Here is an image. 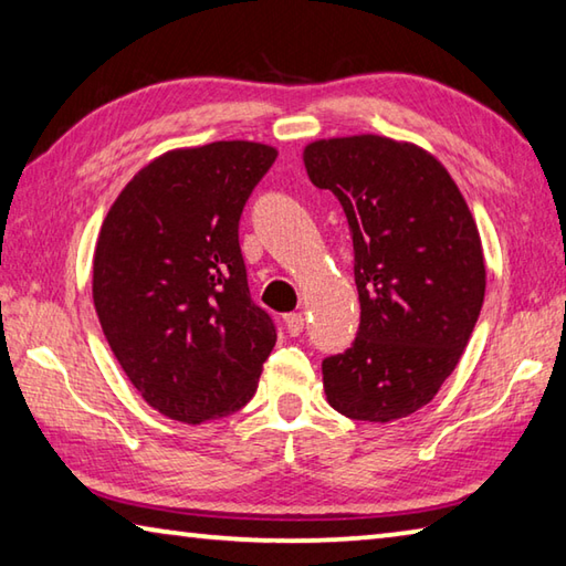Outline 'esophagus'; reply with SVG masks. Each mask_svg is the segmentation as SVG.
Masks as SVG:
<instances>
[{
    "label": "esophagus",
    "mask_w": 566,
    "mask_h": 566,
    "mask_svg": "<svg viewBox=\"0 0 566 566\" xmlns=\"http://www.w3.org/2000/svg\"><path fill=\"white\" fill-rule=\"evenodd\" d=\"M284 326L290 336H300L304 332V314L302 312H292V314H284Z\"/></svg>",
    "instance_id": "obj_1"
}]
</instances>
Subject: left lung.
I'll return each instance as SVG.
<instances>
[{
    "label": "left lung",
    "mask_w": 566,
    "mask_h": 566,
    "mask_svg": "<svg viewBox=\"0 0 566 566\" xmlns=\"http://www.w3.org/2000/svg\"><path fill=\"white\" fill-rule=\"evenodd\" d=\"M304 166L346 212L361 302L352 348L322 361L328 406L368 423L406 418L436 398L480 316L475 220L448 170L413 143L314 140Z\"/></svg>",
    "instance_id": "obj_1"
}]
</instances>
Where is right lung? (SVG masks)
Segmentation results:
<instances>
[{"label":"right lung","mask_w":566,"mask_h":566,"mask_svg":"<svg viewBox=\"0 0 566 566\" xmlns=\"http://www.w3.org/2000/svg\"><path fill=\"white\" fill-rule=\"evenodd\" d=\"M274 158L272 146L250 140L170 150L133 176L101 224V328L146 403L180 423L240 410L274 348L238 232Z\"/></svg>","instance_id":"1"}]
</instances>
